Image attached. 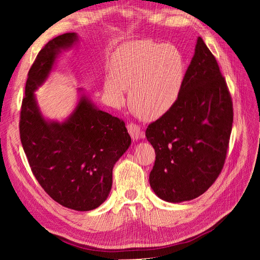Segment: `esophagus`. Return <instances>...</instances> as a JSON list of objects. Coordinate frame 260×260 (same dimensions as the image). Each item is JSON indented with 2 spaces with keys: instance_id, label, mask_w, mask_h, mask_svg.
<instances>
[{
  "instance_id": "esophagus-1",
  "label": "esophagus",
  "mask_w": 260,
  "mask_h": 260,
  "mask_svg": "<svg viewBox=\"0 0 260 260\" xmlns=\"http://www.w3.org/2000/svg\"><path fill=\"white\" fill-rule=\"evenodd\" d=\"M127 128H128V131L130 133L132 140H138V139L143 137V132L141 131V128L139 127L137 123L130 122V123H128Z\"/></svg>"
}]
</instances>
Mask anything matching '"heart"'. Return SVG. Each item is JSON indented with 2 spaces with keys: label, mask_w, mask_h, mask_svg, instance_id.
Here are the masks:
<instances>
[{
  "label": "heart",
  "mask_w": 260,
  "mask_h": 260,
  "mask_svg": "<svg viewBox=\"0 0 260 260\" xmlns=\"http://www.w3.org/2000/svg\"><path fill=\"white\" fill-rule=\"evenodd\" d=\"M185 59L177 46L152 40L135 41L118 50L104 80L109 103L120 106L130 88L129 104L143 120L169 113L180 99L185 80Z\"/></svg>",
  "instance_id": "obj_1"
}]
</instances>
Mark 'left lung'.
Here are the masks:
<instances>
[{"instance_id":"1","label":"left lung","mask_w":260,"mask_h":260,"mask_svg":"<svg viewBox=\"0 0 260 260\" xmlns=\"http://www.w3.org/2000/svg\"><path fill=\"white\" fill-rule=\"evenodd\" d=\"M232 122L233 104L225 79L199 37L179 101L145 131L156 154L149 174L155 194L180 203L206 192L223 168Z\"/></svg>"}]
</instances>
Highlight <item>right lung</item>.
<instances>
[{
  "label": "right lung",
  "instance_id": "1",
  "mask_svg": "<svg viewBox=\"0 0 260 260\" xmlns=\"http://www.w3.org/2000/svg\"><path fill=\"white\" fill-rule=\"evenodd\" d=\"M75 32L54 38L28 73L19 133L31 171L51 198L67 208L88 211L104 203L113 168L131 144L123 120L100 111L84 94L65 121L44 119L35 91L48 78L56 55L77 41Z\"/></svg>",
  "mask_w": 260,
  "mask_h": 260
}]
</instances>
